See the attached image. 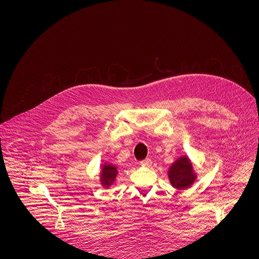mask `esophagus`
Instances as JSON below:
<instances>
[{
  "mask_svg": "<svg viewBox=\"0 0 259 259\" xmlns=\"http://www.w3.org/2000/svg\"><path fill=\"white\" fill-rule=\"evenodd\" d=\"M140 164H142V165H145V166H151L152 165V160L150 158H146V159L140 161Z\"/></svg>",
  "mask_w": 259,
  "mask_h": 259,
  "instance_id": "34e87169",
  "label": "esophagus"
}]
</instances>
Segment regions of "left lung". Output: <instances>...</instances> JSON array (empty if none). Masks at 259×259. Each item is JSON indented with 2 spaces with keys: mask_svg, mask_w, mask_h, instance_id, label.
Instances as JSON below:
<instances>
[{
  "mask_svg": "<svg viewBox=\"0 0 259 259\" xmlns=\"http://www.w3.org/2000/svg\"><path fill=\"white\" fill-rule=\"evenodd\" d=\"M168 177L170 179L171 185L175 188H178V189H185V188L189 187L195 179V176L192 171L191 163L186 157L180 158L169 169Z\"/></svg>",
  "mask_w": 259,
  "mask_h": 259,
  "instance_id": "8db88e82",
  "label": "left lung"
}]
</instances>
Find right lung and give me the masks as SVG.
I'll list each match as a JSON object with an SVG mask.
<instances>
[{
  "label": "right lung",
  "mask_w": 259,
  "mask_h": 259,
  "mask_svg": "<svg viewBox=\"0 0 259 259\" xmlns=\"http://www.w3.org/2000/svg\"><path fill=\"white\" fill-rule=\"evenodd\" d=\"M115 176H116V168L110 165V164H107V165H104L102 167L101 179H102L103 185H105L106 187H108L111 184V182L114 181Z\"/></svg>",
  "instance_id": "right-lung-1"
}]
</instances>
